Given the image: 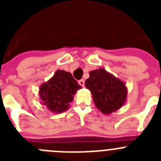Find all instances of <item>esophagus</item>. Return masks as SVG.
I'll return each instance as SVG.
<instances>
[{
	"label": "esophagus",
	"mask_w": 161,
	"mask_h": 161,
	"mask_svg": "<svg viewBox=\"0 0 161 161\" xmlns=\"http://www.w3.org/2000/svg\"><path fill=\"white\" fill-rule=\"evenodd\" d=\"M78 83H79L80 85H81L82 87H84V86H85V80H80L79 81H78Z\"/></svg>",
	"instance_id": "obj_1"
}]
</instances>
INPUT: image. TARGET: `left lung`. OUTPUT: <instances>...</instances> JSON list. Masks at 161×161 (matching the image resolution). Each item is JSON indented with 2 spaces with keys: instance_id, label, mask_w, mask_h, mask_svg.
I'll return each mask as SVG.
<instances>
[{
  "instance_id": "8db88e82",
  "label": "left lung",
  "mask_w": 161,
  "mask_h": 161,
  "mask_svg": "<svg viewBox=\"0 0 161 161\" xmlns=\"http://www.w3.org/2000/svg\"><path fill=\"white\" fill-rule=\"evenodd\" d=\"M85 86L92 93L95 106L105 114L117 111L126 102V84L102 68L89 72Z\"/></svg>"
}]
</instances>
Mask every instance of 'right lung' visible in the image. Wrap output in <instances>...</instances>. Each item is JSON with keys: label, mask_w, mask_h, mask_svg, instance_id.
<instances>
[{"label": "right lung", "mask_w": 161, "mask_h": 161, "mask_svg": "<svg viewBox=\"0 0 161 161\" xmlns=\"http://www.w3.org/2000/svg\"><path fill=\"white\" fill-rule=\"evenodd\" d=\"M81 86L72 77L70 72L57 70L47 81L39 86V98L41 103L52 113L59 114L66 111L69 103Z\"/></svg>", "instance_id": "obj_1"}]
</instances>
